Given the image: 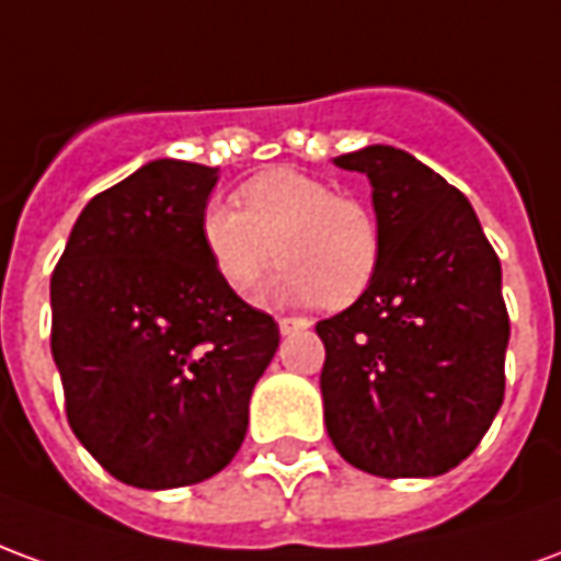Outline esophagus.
I'll list each match as a JSON object with an SVG mask.
<instances>
[{
	"mask_svg": "<svg viewBox=\"0 0 561 561\" xmlns=\"http://www.w3.org/2000/svg\"><path fill=\"white\" fill-rule=\"evenodd\" d=\"M306 328H309V321H306V318H294V316L279 318L282 336H288V333H297V330H306Z\"/></svg>",
	"mask_w": 561,
	"mask_h": 561,
	"instance_id": "34e87169",
	"label": "esophagus"
}]
</instances>
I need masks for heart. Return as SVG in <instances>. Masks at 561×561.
<instances>
[{
    "instance_id": "heart-1",
    "label": "heart",
    "mask_w": 561,
    "mask_h": 561,
    "mask_svg": "<svg viewBox=\"0 0 561 561\" xmlns=\"http://www.w3.org/2000/svg\"><path fill=\"white\" fill-rule=\"evenodd\" d=\"M237 204H209L201 213L204 249L231 291H249L273 257L279 270L261 288L267 304L348 306L369 288L381 231L357 197L333 195L304 171L273 168L252 176Z\"/></svg>"
}]
</instances>
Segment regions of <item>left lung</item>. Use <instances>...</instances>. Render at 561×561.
<instances>
[{
  "label": "left lung",
  "instance_id": "8db88e82",
  "mask_svg": "<svg viewBox=\"0 0 561 561\" xmlns=\"http://www.w3.org/2000/svg\"><path fill=\"white\" fill-rule=\"evenodd\" d=\"M333 161L369 176L381 257L369 288L316 324L328 433L378 478L445 474L505 397L502 264L466 195L414 156L366 147Z\"/></svg>",
  "mask_w": 561,
  "mask_h": 561
}]
</instances>
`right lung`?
<instances>
[{
    "label": "right lung",
    "instance_id": "right-lung-1",
    "mask_svg": "<svg viewBox=\"0 0 561 561\" xmlns=\"http://www.w3.org/2000/svg\"><path fill=\"white\" fill-rule=\"evenodd\" d=\"M219 168L159 159L83 207L50 276V352L80 445L116 481L213 478L249 426L279 348L273 316L209 261L201 213Z\"/></svg>",
    "mask_w": 561,
    "mask_h": 561
}]
</instances>
